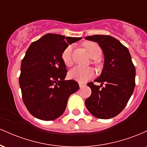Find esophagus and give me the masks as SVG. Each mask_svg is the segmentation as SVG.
<instances>
[{
	"label": "esophagus",
	"mask_w": 147,
	"mask_h": 147,
	"mask_svg": "<svg viewBox=\"0 0 147 147\" xmlns=\"http://www.w3.org/2000/svg\"><path fill=\"white\" fill-rule=\"evenodd\" d=\"M79 87H80L81 88H82V87H84V86H85V84H82V83H79Z\"/></svg>",
	"instance_id": "obj_1"
}]
</instances>
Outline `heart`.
Masks as SVG:
<instances>
[{
	"label": "heart",
	"instance_id": "b5f03b06",
	"mask_svg": "<svg viewBox=\"0 0 147 147\" xmlns=\"http://www.w3.org/2000/svg\"><path fill=\"white\" fill-rule=\"evenodd\" d=\"M84 46L86 49L89 56L93 59L99 58L102 55V49L97 43L91 41L86 42L84 44ZM72 45H70L64 49L61 54L62 61L66 66H70L72 65ZM94 74H95L94 70L91 68L77 65L70 70L68 75L70 79H75L80 82H84L92 78L94 76Z\"/></svg>",
	"mask_w": 147,
	"mask_h": 147
}]
</instances>
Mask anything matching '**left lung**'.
<instances>
[{"mask_svg":"<svg viewBox=\"0 0 147 147\" xmlns=\"http://www.w3.org/2000/svg\"><path fill=\"white\" fill-rule=\"evenodd\" d=\"M86 39L98 43L104 55L102 74L87 85L91 95L85 101L89 112L99 119H110L123 111L132 95L136 85V68L126 47L109 35H92ZM105 84L104 87L102 85Z\"/></svg>","mask_w":147,"mask_h":147,"instance_id":"left-lung-1","label":"left lung"}]
</instances>
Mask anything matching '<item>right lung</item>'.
Segmentation results:
<instances>
[{"label": "right lung", "instance_id": "right-lung-1", "mask_svg": "<svg viewBox=\"0 0 147 147\" xmlns=\"http://www.w3.org/2000/svg\"><path fill=\"white\" fill-rule=\"evenodd\" d=\"M81 37L47 34L33 42L21 61L19 84L22 98L34 117L45 121L59 117L65 110L71 94L79 88L67 75L61 54Z\"/></svg>", "mask_w": 147, "mask_h": 147}]
</instances>
